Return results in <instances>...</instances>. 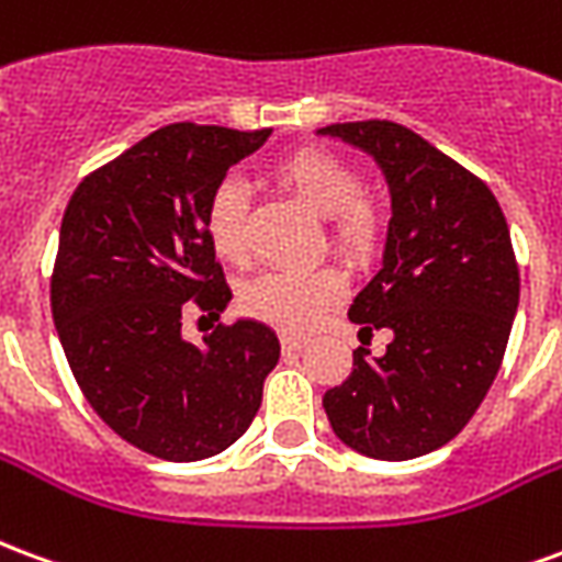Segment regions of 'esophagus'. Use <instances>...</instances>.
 I'll use <instances>...</instances> for the list:
<instances>
[{
	"instance_id": "esophagus-1",
	"label": "esophagus",
	"mask_w": 562,
	"mask_h": 562,
	"mask_svg": "<svg viewBox=\"0 0 562 562\" xmlns=\"http://www.w3.org/2000/svg\"><path fill=\"white\" fill-rule=\"evenodd\" d=\"M280 346L285 349V352H301V349L306 346V340L304 337H297V334H289V330H285V334H280Z\"/></svg>"
}]
</instances>
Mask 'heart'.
<instances>
[{"label": "heart", "mask_w": 562, "mask_h": 562, "mask_svg": "<svg viewBox=\"0 0 562 562\" xmlns=\"http://www.w3.org/2000/svg\"><path fill=\"white\" fill-rule=\"evenodd\" d=\"M277 183L316 216L328 220V244L349 261H367L382 244V213L361 195V177L349 161L325 147H297L273 161ZM204 232L213 252L240 265L249 256V198L237 177H225L210 192ZM337 268L270 270L240 292L252 318L282 330H310L342 297Z\"/></svg>", "instance_id": "1"}]
</instances>
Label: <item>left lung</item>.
I'll return each mask as SVG.
<instances>
[{
  "label": "left lung",
  "mask_w": 562,
  "mask_h": 562,
  "mask_svg": "<svg viewBox=\"0 0 562 562\" xmlns=\"http://www.w3.org/2000/svg\"><path fill=\"white\" fill-rule=\"evenodd\" d=\"M318 135L370 153L389 180L382 268L349 318L394 334L382 358L355 349L352 373L322 406L367 458H422L467 427L503 364L520 297L506 216L487 183L401 123H334Z\"/></svg>",
  "instance_id": "left-lung-1"
}]
</instances>
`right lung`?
<instances>
[{
	"label": "right lung",
	"instance_id": "1",
	"mask_svg": "<svg viewBox=\"0 0 562 562\" xmlns=\"http://www.w3.org/2000/svg\"><path fill=\"white\" fill-rule=\"evenodd\" d=\"M270 128L173 123L83 177L68 201L50 310L83 397L116 436L161 460H204L246 434L277 334L240 318L186 342V304L232 301L204 232L210 192Z\"/></svg>",
	"mask_w": 562,
	"mask_h": 562
}]
</instances>
